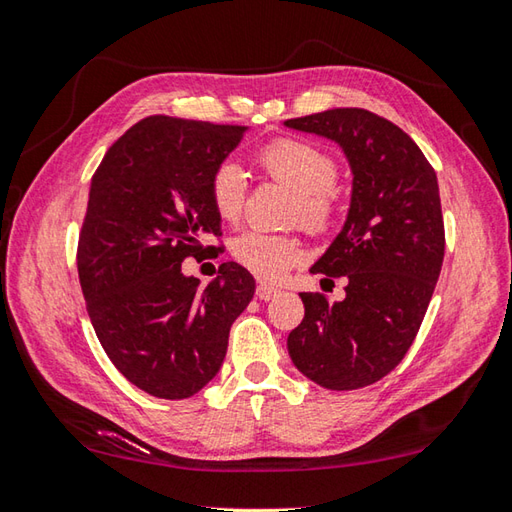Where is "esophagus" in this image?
Masks as SVG:
<instances>
[{"label":"esophagus","mask_w":512,"mask_h":512,"mask_svg":"<svg viewBox=\"0 0 512 512\" xmlns=\"http://www.w3.org/2000/svg\"><path fill=\"white\" fill-rule=\"evenodd\" d=\"M279 295V288L277 286H270V284H259L257 286V297L262 301H270L273 297Z\"/></svg>","instance_id":"esophagus-1"}]
</instances>
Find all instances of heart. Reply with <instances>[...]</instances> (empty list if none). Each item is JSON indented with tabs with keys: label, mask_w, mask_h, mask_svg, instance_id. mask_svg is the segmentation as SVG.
<instances>
[{
	"label": "heart",
	"mask_w": 512,
	"mask_h": 512,
	"mask_svg": "<svg viewBox=\"0 0 512 512\" xmlns=\"http://www.w3.org/2000/svg\"><path fill=\"white\" fill-rule=\"evenodd\" d=\"M255 162L270 180L292 191L290 222L312 233L328 231L341 200L336 187L339 165L328 151L301 138H277L257 151ZM209 195L220 220L237 222L246 198L244 171L233 160H224L213 171ZM231 257L255 277L277 281L301 259V242L290 233L244 231L233 237Z\"/></svg>",
	"instance_id": "heart-1"
}]
</instances>
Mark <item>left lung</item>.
Here are the masks:
<instances>
[{
  "instance_id": "1",
  "label": "left lung",
  "mask_w": 512,
  "mask_h": 512,
  "mask_svg": "<svg viewBox=\"0 0 512 512\" xmlns=\"http://www.w3.org/2000/svg\"><path fill=\"white\" fill-rule=\"evenodd\" d=\"M286 127L339 143L354 173L343 231L310 273L345 277V299L301 292L303 321L288 354L314 383L350 391L387 376L411 347L444 259L436 171L420 147L387 118L339 107Z\"/></svg>"
}]
</instances>
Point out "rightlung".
<instances>
[{
	"mask_svg": "<svg viewBox=\"0 0 512 512\" xmlns=\"http://www.w3.org/2000/svg\"><path fill=\"white\" fill-rule=\"evenodd\" d=\"M242 125L147 116L107 149L90 184L76 268L94 332L129 383L182 400L224 363L228 332L253 299L255 279L224 262L209 286L182 262L220 246L209 184L239 145Z\"/></svg>",
	"mask_w": 512,
	"mask_h": 512,
	"instance_id": "1",
	"label": "right lung"
}]
</instances>
